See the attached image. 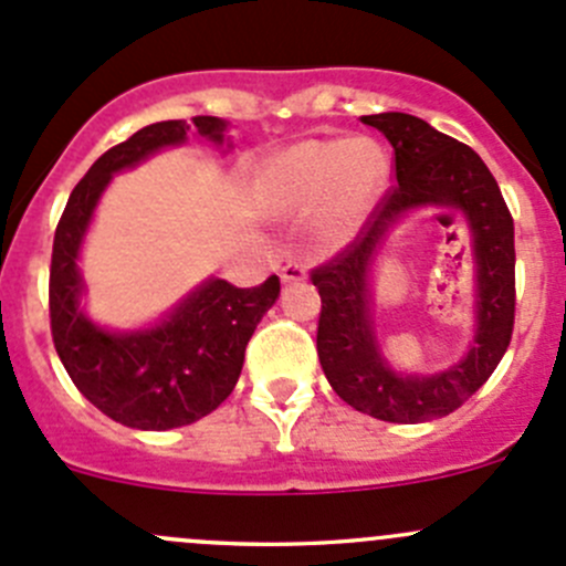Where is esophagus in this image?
Masks as SVG:
<instances>
[{
	"label": "esophagus",
	"mask_w": 566,
	"mask_h": 566,
	"mask_svg": "<svg viewBox=\"0 0 566 566\" xmlns=\"http://www.w3.org/2000/svg\"><path fill=\"white\" fill-rule=\"evenodd\" d=\"M279 276H282L284 284H298V282H304V279H306V265H301V262H287V265L282 268V273H279Z\"/></svg>",
	"instance_id": "obj_1"
}]
</instances>
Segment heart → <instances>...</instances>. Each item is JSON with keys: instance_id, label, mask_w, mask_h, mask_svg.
<instances>
[{"instance_id": "heart-1", "label": "heart", "mask_w": 566, "mask_h": 566, "mask_svg": "<svg viewBox=\"0 0 566 566\" xmlns=\"http://www.w3.org/2000/svg\"><path fill=\"white\" fill-rule=\"evenodd\" d=\"M386 186V158L367 139H310L276 153L262 172L268 210L304 216L317 210L319 238L339 243L358 230Z\"/></svg>"}]
</instances>
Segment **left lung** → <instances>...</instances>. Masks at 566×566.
Listing matches in <instances>:
<instances>
[{
    "mask_svg": "<svg viewBox=\"0 0 566 566\" xmlns=\"http://www.w3.org/2000/svg\"><path fill=\"white\" fill-rule=\"evenodd\" d=\"M394 147L397 182L380 199L353 247L312 271L323 310L317 356L331 389L350 408L397 424L441 419L493 375L515 328V224L482 158L424 119L402 112L367 114ZM416 207H454L472 232L478 328L458 365L432 376L397 374L379 353L371 319V262L390 227Z\"/></svg>",
    "mask_w": 566,
    "mask_h": 566,
    "instance_id": "8db88e82",
    "label": "left lung"
}]
</instances>
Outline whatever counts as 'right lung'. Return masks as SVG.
Here are the masks:
<instances>
[{
    "instance_id": "right-lung-1",
    "label": "right lung",
    "mask_w": 566,
    "mask_h": 566,
    "mask_svg": "<svg viewBox=\"0 0 566 566\" xmlns=\"http://www.w3.org/2000/svg\"><path fill=\"white\" fill-rule=\"evenodd\" d=\"M191 123L197 136L224 145V119L193 117ZM188 130L186 119H164L106 150L76 182L54 232L49 315L56 356L95 408L134 430L186 427L219 408L241 378L256 323L279 298V276L247 290L210 276L150 328L108 331L84 315L87 290L78 254L101 193L112 175L134 169L164 147L182 145Z\"/></svg>"
}]
</instances>
